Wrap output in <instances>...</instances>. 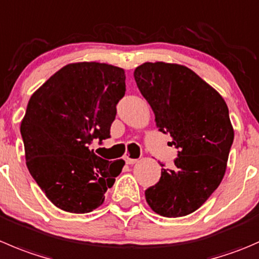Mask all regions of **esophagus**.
<instances>
[{"instance_id": "1", "label": "esophagus", "mask_w": 259, "mask_h": 259, "mask_svg": "<svg viewBox=\"0 0 259 259\" xmlns=\"http://www.w3.org/2000/svg\"><path fill=\"white\" fill-rule=\"evenodd\" d=\"M125 162H126L127 164H135V163L138 162V159H134V158H130L129 155H125Z\"/></svg>"}]
</instances>
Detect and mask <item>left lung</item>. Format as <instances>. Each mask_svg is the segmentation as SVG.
<instances>
[{"label": "left lung", "mask_w": 259, "mask_h": 259, "mask_svg": "<svg viewBox=\"0 0 259 259\" xmlns=\"http://www.w3.org/2000/svg\"><path fill=\"white\" fill-rule=\"evenodd\" d=\"M134 78L152 107L159 132L178 149L173 169L145 190L148 205L165 218L196 211L218 188L227 169L234 130L224 99L193 71L155 62L137 67ZM163 167L164 164H160Z\"/></svg>", "instance_id": "8db88e82"}]
</instances>
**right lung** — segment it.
<instances>
[{
	"label": "right lung",
	"instance_id": "right-lung-1",
	"mask_svg": "<svg viewBox=\"0 0 259 259\" xmlns=\"http://www.w3.org/2000/svg\"><path fill=\"white\" fill-rule=\"evenodd\" d=\"M125 72L105 63H72L32 94L20 132L30 175L60 210L84 214L99 207L125 162L90 150L110 138Z\"/></svg>",
	"mask_w": 259,
	"mask_h": 259
}]
</instances>
